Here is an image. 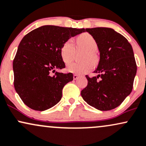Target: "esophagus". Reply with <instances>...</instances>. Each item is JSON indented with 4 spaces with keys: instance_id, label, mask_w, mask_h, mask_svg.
Segmentation results:
<instances>
[{
    "instance_id": "esophagus-1",
    "label": "esophagus",
    "mask_w": 146,
    "mask_h": 146,
    "mask_svg": "<svg viewBox=\"0 0 146 146\" xmlns=\"http://www.w3.org/2000/svg\"><path fill=\"white\" fill-rule=\"evenodd\" d=\"M73 78H74V80H77L78 78V75H76V74H74Z\"/></svg>"
}]
</instances>
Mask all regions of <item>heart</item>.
Here are the masks:
<instances>
[{"instance_id": "obj_1", "label": "heart", "mask_w": 146, "mask_h": 146, "mask_svg": "<svg viewBox=\"0 0 146 146\" xmlns=\"http://www.w3.org/2000/svg\"><path fill=\"white\" fill-rule=\"evenodd\" d=\"M77 46L78 49H83L86 51L82 60L83 61L78 63H72L68 65L67 70L70 72L82 74L91 70L93 68V64L98 62V56L96 52L98 50V44L95 39L89 33H83L77 37ZM76 52L73 40L69 39L65 42L61 50V55L64 63H69L74 59Z\"/></svg>"}]
</instances>
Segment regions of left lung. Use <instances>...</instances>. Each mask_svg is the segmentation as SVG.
Returning a JSON list of instances; mask_svg holds the SVG:
<instances>
[{
	"label": "left lung",
	"instance_id": "8db88e82",
	"mask_svg": "<svg viewBox=\"0 0 146 146\" xmlns=\"http://www.w3.org/2000/svg\"><path fill=\"white\" fill-rule=\"evenodd\" d=\"M85 31L96 41L100 60L94 71L97 76H86L88 83L81 96L98 110H111L120 105L133 90L137 73L133 48L113 29L97 27L85 29Z\"/></svg>",
	"mask_w": 146,
	"mask_h": 146
}]
</instances>
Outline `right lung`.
<instances>
[{"instance_id":"right-lung-1","label":"right lung","mask_w":146,"mask_h":146,"mask_svg":"<svg viewBox=\"0 0 146 146\" xmlns=\"http://www.w3.org/2000/svg\"><path fill=\"white\" fill-rule=\"evenodd\" d=\"M83 32L85 29L45 25L22 38L13 70L15 90L27 107L43 111L61 100L63 87L73 80V74L52 73L66 66L61 55L65 42Z\"/></svg>"}]
</instances>
